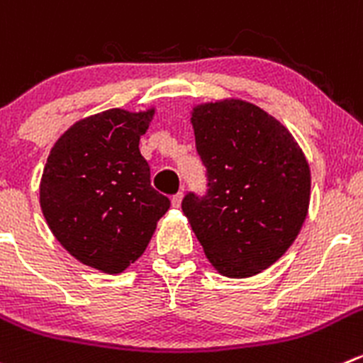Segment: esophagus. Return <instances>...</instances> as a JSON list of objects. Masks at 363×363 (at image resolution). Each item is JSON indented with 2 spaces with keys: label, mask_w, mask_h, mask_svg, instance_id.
Listing matches in <instances>:
<instances>
[{
  "label": "esophagus",
  "mask_w": 363,
  "mask_h": 363,
  "mask_svg": "<svg viewBox=\"0 0 363 363\" xmlns=\"http://www.w3.org/2000/svg\"><path fill=\"white\" fill-rule=\"evenodd\" d=\"M181 202H182V193L179 191V193H175L174 196H172V206L179 207V206H181Z\"/></svg>",
  "instance_id": "1"
}]
</instances>
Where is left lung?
I'll use <instances>...</instances> for the list:
<instances>
[{"instance_id": "obj_1", "label": "left lung", "mask_w": 363, "mask_h": 363, "mask_svg": "<svg viewBox=\"0 0 363 363\" xmlns=\"http://www.w3.org/2000/svg\"><path fill=\"white\" fill-rule=\"evenodd\" d=\"M191 122L207 191L186 193L182 213L221 275H257L287 252L307 218V160L277 118L245 101L196 106Z\"/></svg>"}]
</instances>
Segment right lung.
Instances as JSON below:
<instances>
[{"mask_svg": "<svg viewBox=\"0 0 363 363\" xmlns=\"http://www.w3.org/2000/svg\"><path fill=\"white\" fill-rule=\"evenodd\" d=\"M154 110H108L76 122L55 143L40 207L63 248L104 273H122L149 245L170 199L150 184L140 136Z\"/></svg>", "mask_w": 363, "mask_h": 363, "instance_id": "right-lung-1", "label": "right lung"}]
</instances>
